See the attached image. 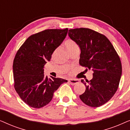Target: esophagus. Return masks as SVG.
Masks as SVG:
<instances>
[{"label": "esophagus", "instance_id": "34e87169", "mask_svg": "<svg viewBox=\"0 0 130 130\" xmlns=\"http://www.w3.org/2000/svg\"><path fill=\"white\" fill-rule=\"evenodd\" d=\"M69 82L72 85H74L77 84V83H79V80L70 79L69 80Z\"/></svg>", "mask_w": 130, "mask_h": 130}]
</instances>
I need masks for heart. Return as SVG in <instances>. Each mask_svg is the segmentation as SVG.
Masks as SVG:
<instances>
[{
    "mask_svg": "<svg viewBox=\"0 0 130 130\" xmlns=\"http://www.w3.org/2000/svg\"><path fill=\"white\" fill-rule=\"evenodd\" d=\"M65 45L69 52H70L71 51L73 50L74 49L78 48V46L77 44L76 43V42L72 40H67L65 42Z\"/></svg>",
    "mask_w": 130,
    "mask_h": 130,
    "instance_id": "heart-1",
    "label": "heart"
}]
</instances>
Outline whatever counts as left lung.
<instances>
[{
	"instance_id": "8db88e82",
	"label": "left lung",
	"mask_w": 130,
	"mask_h": 130,
	"mask_svg": "<svg viewBox=\"0 0 130 130\" xmlns=\"http://www.w3.org/2000/svg\"><path fill=\"white\" fill-rule=\"evenodd\" d=\"M68 34L80 49V64L93 72L90 80H81L86 90L80 99L92 107L102 106L118 89L122 74L120 58L109 40L96 31L76 28L69 29Z\"/></svg>"
}]
</instances>
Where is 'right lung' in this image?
Returning a JSON list of instances; mask_svg holds the SVG:
<instances>
[{"label": "right lung", "instance_id": "add662e5", "mask_svg": "<svg viewBox=\"0 0 130 130\" xmlns=\"http://www.w3.org/2000/svg\"><path fill=\"white\" fill-rule=\"evenodd\" d=\"M68 28L46 29L26 39L17 51L13 63L14 88L21 99L34 108L45 106L54 92L67 80L44 74V65L66 37Z\"/></svg>", "mask_w": 130, "mask_h": 130}]
</instances>
